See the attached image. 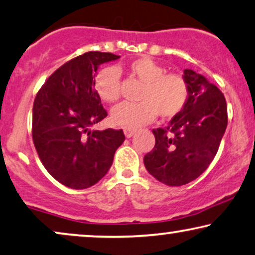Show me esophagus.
I'll list each match as a JSON object with an SVG mask.
<instances>
[{"label":"esophagus","instance_id":"esophagus-1","mask_svg":"<svg viewBox=\"0 0 255 255\" xmlns=\"http://www.w3.org/2000/svg\"><path fill=\"white\" fill-rule=\"evenodd\" d=\"M135 129H132V128H125L124 129V132H125V135H126V137L127 138H130L132 135L135 134Z\"/></svg>","mask_w":255,"mask_h":255}]
</instances>
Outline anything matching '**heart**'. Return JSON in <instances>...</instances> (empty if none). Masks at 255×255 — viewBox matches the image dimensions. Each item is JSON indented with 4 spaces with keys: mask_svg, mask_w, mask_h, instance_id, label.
I'll return each mask as SVG.
<instances>
[{
    "mask_svg": "<svg viewBox=\"0 0 255 255\" xmlns=\"http://www.w3.org/2000/svg\"><path fill=\"white\" fill-rule=\"evenodd\" d=\"M131 76L143 83L138 103L125 102L111 112L113 125L136 128L155 119L172 118L184 109L188 98L187 82L179 74H165V69L148 57H141L129 64ZM95 89L99 98L114 103L120 97V73L116 67H106L97 74Z\"/></svg>",
    "mask_w": 255,
    "mask_h": 255,
    "instance_id": "b5f03b06",
    "label": "heart"
}]
</instances>
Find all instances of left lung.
Masks as SVG:
<instances>
[{
    "mask_svg": "<svg viewBox=\"0 0 255 255\" xmlns=\"http://www.w3.org/2000/svg\"><path fill=\"white\" fill-rule=\"evenodd\" d=\"M188 85L184 109L167 127L153 129L156 144L144 156V166L167 186H182L203 173L216 156L228 126L227 102L216 85L185 69Z\"/></svg>",
    "mask_w": 255,
    "mask_h": 255,
    "instance_id": "1",
    "label": "left lung"
}]
</instances>
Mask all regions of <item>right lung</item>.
I'll return each mask as SVG.
<instances>
[{
	"label": "right lung",
	"instance_id": "obj_1",
	"mask_svg": "<svg viewBox=\"0 0 255 255\" xmlns=\"http://www.w3.org/2000/svg\"><path fill=\"white\" fill-rule=\"evenodd\" d=\"M119 57L112 53H84L56 69L35 97L34 146L46 170L67 187L84 189L97 184L125 141L123 129L91 130L107 117L95 89L97 70Z\"/></svg>",
	"mask_w": 255,
	"mask_h": 255
}]
</instances>
